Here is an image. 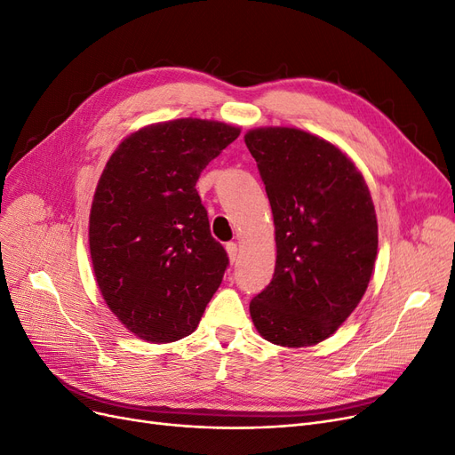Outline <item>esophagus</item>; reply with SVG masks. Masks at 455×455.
Instances as JSON below:
<instances>
[{"instance_id": "obj_1", "label": "esophagus", "mask_w": 455, "mask_h": 455, "mask_svg": "<svg viewBox=\"0 0 455 455\" xmlns=\"http://www.w3.org/2000/svg\"><path fill=\"white\" fill-rule=\"evenodd\" d=\"M227 253H228V259L232 264L236 262L238 260V243H234V242L227 243Z\"/></svg>"}]
</instances>
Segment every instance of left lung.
<instances>
[{"label":"left lung","instance_id":"left-lung-1","mask_svg":"<svg viewBox=\"0 0 455 455\" xmlns=\"http://www.w3.org/2000/svg\"><path fill=\"white\" fill-rule=\"evenodd\" d=\"M270 198L275 272L251 299L257 331L279 347L328 339L363 298L379 225L367 183L343 149L296 127L245 132Z\"/></svg>","mask_w":455,"mask_h":455}]
</instances>
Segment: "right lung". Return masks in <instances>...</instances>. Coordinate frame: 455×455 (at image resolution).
Listing matches in <instances>:
<instances>
[{
  "label": "right lung",
  "instance_id": "1",
  "mask_svg": "<svg viewBox=\"0 0 455 455\" xmlns=\"http://www.w3.org/2000/svg\"><path fill=\"white\" fill-rule=\"evenodd\" d=\"M240 131L200 117L151 124L127 134L99 178L90 212L95 281L142 341L193 333L223 281L227 251L212 238L195 185Z\"/></svg>",
  "mask_w": 455,
  "mask_h": 455
}]
</instances>
